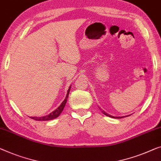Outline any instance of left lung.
Listing matches in <instances>:
<instances>
[{"label": "left lung", "mask_w": 161, "mask_h": 161, "mask_svg": "<svg viewBox=\"0 0 161 161\" xmlns=\"http://www.w3.org/2000/svg\"><path fill=\"white\" fill-rule=\"evenodd\" d=\"M100 109H101V111H102V113L104 114V115H107V116H108V117H110V118H125V117H128V116H129V115H125V116H121V117H115V116H113V115H109V114H108V113H106V112H104L103 109H101V108H99Z\"/></svg>", "instance_id": "obj_1"}]
</instances>
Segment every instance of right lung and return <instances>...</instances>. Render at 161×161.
Segmentation results:
<instances>
[{"label":"right lung","mask_w":161,"mask_h":161,"mask_svg":"<svg viewBox=\"0 0 161 161\" xmlns=\"http://www.w3.org/2000/svg\"><path fill=\"white\" fill-rule=\"evenodd\" d=\"M70 88H71V86H69L68 90H67V94L66 95V97H65L64 101L62 102V104H60V105L58 107V108L56 109L55 110H53L52 113H51L49 115H45V116H42V117H30V118H32V119L35 120L46 121V120H51L55 119V118L59 117V115H60V114H61L62 110L64 109L65 104H66V103H67V98H68L69 91H70Z\"/></svg>","instance_id":"1"}]
</instances>
